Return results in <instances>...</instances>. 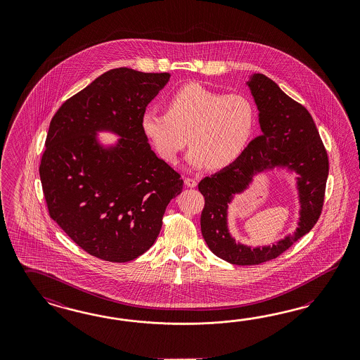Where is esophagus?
Segmentation results:
<instances>
[{"label": "esophagus", "mask_w": 360, "mask_h": 360, "mask_svg": "<svg viewBox=\"0 0 360 360\" xmlns=\"http://www.w3.org/2000/svg\"><path fill=\"white\" fill-rule=\"evenodd\" d=\"M185 185L189 186V188H195V185H197V180L192 179V177H186L185 179Z\"/></svg>", "instance_id": "1"}]
</instances>
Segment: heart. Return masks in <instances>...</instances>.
I'll use <instances>...</instances> for the list:
<instances>
[{
	"label": "heart",
	"instance_id": "obj_1",
	"mask_svg": "<svg viewBox=\"0 0 360 360\" xmlns=\"http://www.w3.org/2000/svg\"><path fill=\"white\" fill-rule=\"evenodd\" d=\"M141 126L155 151L176 163L188 144V163L221 169L245 153L255 126V109L242 94H225L201 84H186L168 97L167 112L146 109Z\"/></svg>",
	"mask_w": 360,
	"mask_h": 360
}]
</instances>
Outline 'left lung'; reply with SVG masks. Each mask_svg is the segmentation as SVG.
<instances>
[{
    "label": "left lung",
    "mask_w": 360,
    "mask_h": 360,
    "mask_svg": "<svg viewBox=\"0 0 360 360\" xmlns=\"http://www.w3.org/2000/svg\"><path fill=\"white\" fill-rule=\"evenodd\" d=\"M259 110L262 134L248 144L233 165L198 184L205 198L201 233L212 252L231 264L255 266L278 257L317 224L329 175V158L319 130L305 106L290 98L266 75L255 73L247 82ZM275 166H287L299 174L302 210L293 236L272 247L236 244L226 229V207L253 177Z\"/></svg>",
    "instance_id": "left-lung-1"
}]
</instances>
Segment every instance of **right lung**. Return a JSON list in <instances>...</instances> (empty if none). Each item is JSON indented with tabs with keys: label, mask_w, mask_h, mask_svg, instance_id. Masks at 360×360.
Masks as SVG:
<instances>
[{
	"label": "right lung",
	"mask_w": 360,
	"mask_h": 360,
	"mask_svg": "<svg viewBox=\"0 0 360 360\" xmlns=\"http://www.w3.org/2000/svg\"><path fill=\"white\" fill-rule=\"evenodd\" d=\"M169 73L114 68L76 93L52 117L39 175L49 214L92 257L126 263L160 233L165 207L184 181L159 159L144 135L146 106ZM100 129L122 135L114 148Z\"/></svg>",
	"instance_id": "obj_1"
}]
</instances>
